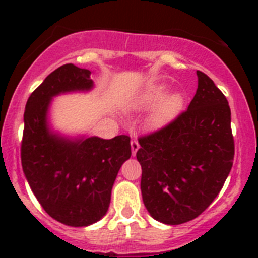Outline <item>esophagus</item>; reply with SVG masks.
<instances>
[{
    "label": "esophagus",
    "mask_w": 258,
    "mask_h": 258,
    "mask_svg": "<svg viewBox=\"0 0 258 258\" xmlns=\"http://www.w3.org/2000/svg\"><path fill=\"white\" fill-rule=\"evenodd\" d=\"M131 146H132V155H133V156H136L137 151L140 150V143H138V141L137 140H132Z\"/></svg>",
    "instance_id": "obj_1"
}]
</instances>
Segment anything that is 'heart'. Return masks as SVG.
<instances>
[{
    "mask_svg": "<svg viewBox=\"0 0 258 258\" xmlns=\"http://www.w3.org/2000/svg\"><path fill=\"white\" fill-rule=\"evenodd\" d=\"M169 88L164 84H154L142 90L134 98L129 108L133 111H146L155 108L150 117V124L155 127H160L169 124L181 113L184 106V98L181 93H169Z\"/></svg>",
    "mask_w": 258,
    "mask_h": 258,
    "instance_id": "obj_1",
    "label": "heart"
}]
</instances>
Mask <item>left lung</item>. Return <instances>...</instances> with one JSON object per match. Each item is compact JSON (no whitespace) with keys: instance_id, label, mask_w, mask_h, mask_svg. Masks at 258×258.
Returning <instances> with one entry per match:
<instances>
[{"instance_id":"8db88e82","label":"left lung","mask_w":258,"mask_h":258,"mask_svg":"<svg viewBox=\"0 0 258 258\" xmlns=\"http://www.w3.org/2000/svg\"><path fill=\"white\" fill-rule=\"evenodd\" d=\"M197 75V94L188 108L138 140L143 203L152 218L166 225L188 222L206 211L234 160L229 102L206 74Z\"/></svg>"}]
</instances>
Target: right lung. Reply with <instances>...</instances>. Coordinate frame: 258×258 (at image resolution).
<instances>
[{
	"mask_svg": "<svg viewBox=\"0 0 258 258\" xmlns=\"http://www.w3.org/2000/svg\"><path fill=\"white\" fill-rule=\"evenodd\" d=\"M92 72L75 64L56 68L28 98L24 111L22 166L31 190L50 217L83 227L107 213L118 170L132 155L131 138H68L51 131V99L71 92H89Z\"/></svg>",
	"mask_w": 258,
	"mask_h": 258,
	"instance_id": "1",
	"label": "right lung"
}]
</instances>
